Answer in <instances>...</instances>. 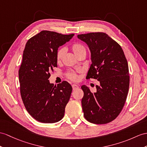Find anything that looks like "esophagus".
I'll list each match as a JSON object with an SVG mask.
<instances>
[{"label": "esophagus", "instance_id": "1", "mask_svg": "<svg viewBox=\"0 0 147 147\" xmlns=\"http://www.w3.org/2000/svg\"><path fill=\"white\" fill-rule=\"evenodd\" d=\"M71 86H72L73 90H76V89H77V88H78V85H76V84H73Z\"/></svg>", "mask_w": 147, "mask_h": 147}]
</instances>
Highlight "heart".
<instances>
[{"mask_svg": "<svg viewBox=\"0 0 147 147\" xmlns=\"http://www.w3.org/2000/svg\"><path fill=\"white\" fill-rule=\"evenodd\" d=\"M71 50L73 52L74 55H76L77 58L82 55H85L87 53V50L85 47V46L80 44V43H74L71 45ZM65 54V49L64 48H60L57 50L56 53V60L57 63L61 62L63 56ZM67 77L69 79L76 81L78 79V76L77 74L73 71H68L65 74Z\"/></svg>", "mask_w": 147, "mask_h": 147, "instance_id": "heart-1", "label": "heart"}]
</instances>
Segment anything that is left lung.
<instances>
[{"mask_svg":"<svg viewBox=\"0 0 147 147\" xmlns=\"http://www.w3.org/2000/svg\"><path fill=\"white\" fill-rule=\"evenodd\" d=\"M91 52L92 64L87 79L100 82L92 93L85 85L82 99L85 119L95 124H105L119 116L126 101L130 77L128 62L121 46L103 32L80 34Z\"/></svg>","mask_w":147,"mask_h":147,"instance_id":"obj_1","label":"left lung"}]
</instances>
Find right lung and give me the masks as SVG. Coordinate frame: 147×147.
<instances>
[{
  "mask_svg": "<svg viewBox=\"0 0 147 147\" xmlns=\"http://www.w3.org/2000/svg\"><path fill=\"white\" fill-rule=\"evenodd\" d=\"M74 35L43 30L25 47L19 70L20 95L28 113L40 122L55 123L64 116L72 87L66 81L54 85L49 78L50 71L57 67L58 48Z\"/></svg>",
  "mask_w": 147,
  "mask_h": 147,
  "instance_id": "right-lung-1",
  "label": "right lung"
}]
</instances>
